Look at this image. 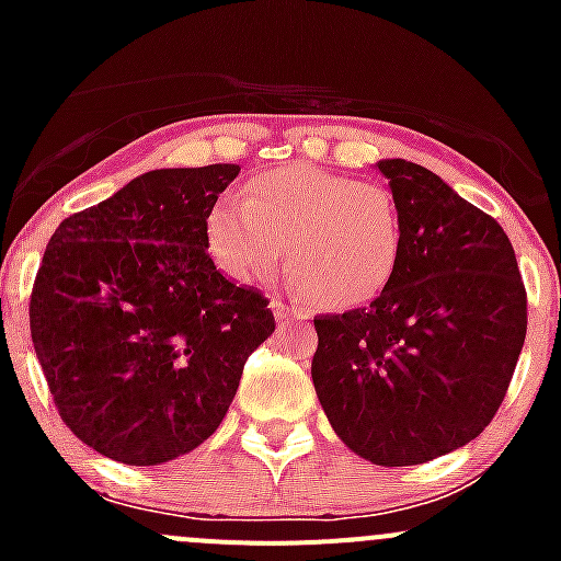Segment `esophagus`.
Segmentation results:
<instances>
[{
    "mask_svg": "<svg viewBox=\"0 0 561 561\" xmlns=\"http://www.w3.org/2000/svg\"><path fill=\"white\" fill-rule=\"evenodd\" d=\"M271 309H274L276 320H287V317H304L301 312H296V307L285 304L282 298H274V301H271Z\"/></svg>",
    "mask_w": 561,
    "mask_h": 561,
    "instance_id": "esophagus-1",
    "label": "esophagus"
}]
</instances>
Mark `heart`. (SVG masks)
Returning <instances> with one entry per match:
<instances>
[{
  "instance_id": "1",
  "label": "heart",
  "mask_w": 561,
  "mask_h": 561,
  "mask_svg": "<svg viewBox=\"0 0 561 561\" xmlns=\"http://www.w3.org/2000/svg\"><path fill=\"white\" fill-rule=\"evenodd\" d=\"M404 217L388 186L312 162L254 175L208 214V249L225 274L263 282L285 260L298 287L328 309L386 293L404 252Z\"/></svg>"
}]
</instances>
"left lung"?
<instances>
[{
  "label": "left lung",
  "instance_id": "8db88e82",
  "mask_svg": "<svg viewBox=\"0 0 561 561\" xmlns=\"http://www.w3.org/2000/svg\"><path fill=\"white\" fill-rule=\"evenodd\" d=\"M377 168L404 217L399 271L369 307L314 317L312 380L350 450L412 467L496 415L524 347L526 287L494 217L415 162Z\"/></svg>",
  "mask_w": 561,
  "mask_h": 561
}]
</instances>
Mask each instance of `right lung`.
<instances>
[{
    "mask_svg": "<svg viewBox=\"0 0 561 561\" xmlns=\"http://www.w3.org/2000/svg\"><path fill=\"white\" fill-rule=\"evenodd\" d=\"M239 171H149L45 247L30 296L37 360L67 428L113 461L195 450L274 333L268 298L208 257V214Z\"/></svg>",
    "mask_w": 561,
    "mask_h": 561,
    "instance_id": "right-lung-1",
    "label": "right lung"
}]
</instances>
